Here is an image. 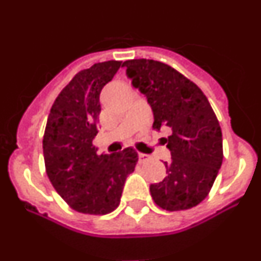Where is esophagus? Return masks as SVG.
I'll return each mask as SVG.
<instances>
[{
    "mask_svg": "<svg viewBox=\"0 0 261 261\" xmlns=\"http://www.w3.org/2000/svg\"><path fill=\"white\" fill-rule=\"evenodd\" d=\"M138 159H140V161H146V159H149V155L144 153H138Z\"/></svg>",
    "mask_w": 261,
    "mask_h": 261,
    "instance_id": "34e87169",
    "label": "esophagus"
}]
</instances>
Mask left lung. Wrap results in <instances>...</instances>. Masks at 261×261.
<instances>
[{"label":"left lung","instance_id":"1","mask_svg":"<svg viewBox=\"0 0 261 261\" xmlns=\"http://www.w3.org/2000/svg\"><path fill=\"white\" fill-rule=\"evenodd\" d=\"M132 85L154 115L153 128L171 153L167 176L150 184L154 202L166 211H186L208 196L223 159L222 132L211 103L192 81L163 62L138 59L124 62Z\"/></svg>","mask_w":261,"mask_h":261}]
</instances>
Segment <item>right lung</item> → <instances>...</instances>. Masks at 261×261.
<instances>
[{
	"instance_id": "obj_1",
	"label": "right lung",
	"mask_w": 261,
	"mask_h": 261,
	"mask_svg": "<svg viewBox=\"0 0 261 261\" xmlns=\"http://www.w3.org/2000/svg\"><path fill=\"white\" fill-rule=\"evenodd\" d=\"M120 66L121 61L98 62L77 73L59 94L47 120L43 138L47 175L57 193L80 213L115 211L138 161L133 147L99 155L93 145L102 110L100 91Z\"/></svg>"
}]
</instances>
